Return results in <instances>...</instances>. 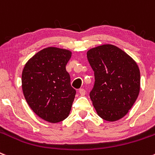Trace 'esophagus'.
Returning <instances> with one entry per match:
<instances>
[{
  "label": "esophagus",
  "mask_w": 155,
  "mask_h": 155,
  "mask_svg": "<svg viewBox=\"0 0 155 155\" xmlns=\"http://www.w3.org/2000/svg\"><path fill=\"white\" fill-rule=\"evenodd\" d=\"M79 92L81 95H85V94H86V90H85L84 89H79Z\"/></svg>",
  "instance_id": "esophagus-1"
}]
</instances>
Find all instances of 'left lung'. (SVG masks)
<instances>
[{
    "mask_svg": "<svg viewBox=\"0 0 155 155\" xmlns=\"http://www.w3.org/2000/svg\"><path fill=\"white\" fill-rule=\"evenodd\" d=\"M87 58L95 75L90 99L98 115L108 121L123 118L140 92V70L136 62L112 44L90 49Z\"/></svg>",
    "mask_w": 155,
    "mask_h": 155,
    "instance_id": "8db88e82",
    "label": "left lung"
}]
</instances>
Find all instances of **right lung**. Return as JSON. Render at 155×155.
<instances>
[{"mask_svg":"<svg viewBox=\"0 0 155 155\" xmlns=\"http://www.w3.org/2000/svg\"><path fill=\"white\" fill-rule=\"evenodd\" d=\"M72 52L47 47L27 62L22 72V89L29 106L45 121L56 123L67 118L76 90L66 66Z\"/></svg>","mask_w":155,"mask_h":155,"instance_id":"add662e5","label":"right lung"}]
</instances>
